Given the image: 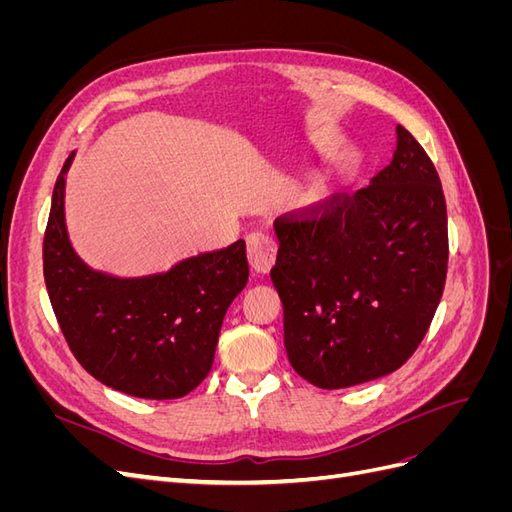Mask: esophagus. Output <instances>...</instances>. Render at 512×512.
<instances>
[{"label": "esophagus", "instance_id": "34e87169", "mask_svg": "<svg viewBox=\"0 0 512 512\" xmlns=\"http://www.w3.org/2000/svg\"><path fill=\"white\" fill-rule=\"evenodd\" d=\"M277 245L271 237L262 235V232H254L247 237V258H250V267L256 273H269L275 265Z\"/></svg>", "mask_w": 512, "mask_h": 512}]
</instances>
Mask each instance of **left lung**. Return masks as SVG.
Returning <instances> with one entry per match:
<instances>
[{
    "label": "left lung",
    "mask_w": 512,
    "mask_h": 512,
    "mask_svg": "<svg viewBox=\"0 0 512 512\" xmlns=\"http://www.w3.org/2000/svg\"><path fill=\"white\" fill-rule=\"evenodd\" d=\"M391 164L354 194L273 222L271 269L294 371L320 389L393 374L425 337L446 282V200L425 149L397 126Z\"/></svg>",
    "instance_id": "left-lung-1"
}]
</instances>
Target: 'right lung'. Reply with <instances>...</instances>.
Segmentation results:
<instances>
[{
  "instance_id": "1",
  "label": "right lung",
  "mask_w": 512,
  "mask_h": 512,
  "mask_svg": "<svg viewBox=\"0 0 512 512\" xmlns=\"http://www.w3.org/2000/svg\"><path fill=\"white\" fill-rule=\"evenodd\" d=\"M55 181L44 232V282L70 350L91 376L132 397L177 399L207 378L228 305L245 288V241L179 260L168 271L119 277L91 269L66 228V173Z\"/></svg>"
}]
</instances>
